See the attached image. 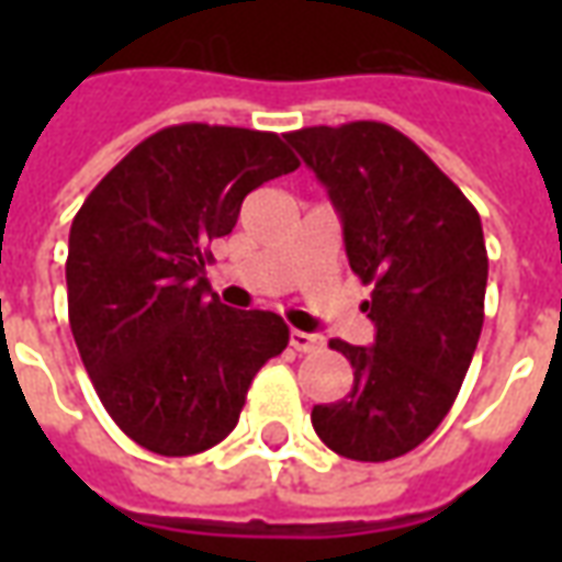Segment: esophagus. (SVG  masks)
Listing matches in <instances>:
<instances>
[{"instance_id":"34e87169","label":"esophagus","mask_w":562,"mask_h":562,"mask_svg":"<svg viewBox=\"0 0 562 562\" xmlns=\"http://www.w3.org/2000/svg\"><path fill=\"white\" fill-rule=\"evenodd\" d=\"M289 342H292L294 352H316V349H322V337L318 334H306V330H292Z\"/></svg>"}]
</instances>
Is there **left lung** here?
Returning a JSON list of instances; mask_svg holds the SVG:
<instances>
[{
	"mask_svg": "<svg viewBox=\"0 0 562 562\" xmlns=\"http://www.w3.org/2000/svg\"><path fill=\"white\" fill-rule=\"evenodd\" d=\"M328 189L349 268L373 285L361 304L373 346L330 340L355 370L352 391L313 406L318 439L342 458L394 460L446 418L484 322L482 220L415 140L385 123L289 132Z\"/></svg>",
	"mask_w": 562,
	"mask_h": 562,
	"instance_id": "8db88e82",
	"label": "left lung"
}]
</instances>
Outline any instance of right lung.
Returning a JSON list of instances; mask_svg holds the SVG:
<instances>
[{
  "instance_id": "add662e5",
  "label": "right lung",
  "mask_w": 562,
  "mask_h": 562,
  "mask_svg": "<svg viewBox=\"0 0 562 562\" xmlns=\"http://www.w3.org/2000/svg\"><path fill=\"white\" fill-rule=\"evenodd\" d=\"M301 161L273 132L183 123L149 135L92 189L68 234V322L116 427L186 458L232 434L246 391L289 346L268 310L210 292V240L244 198Z\"/></svg>"
}]
</instances>
